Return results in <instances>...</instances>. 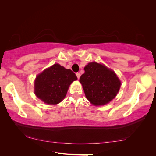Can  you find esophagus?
<instances>
[{
    "mask_svg": "<svg viewBox=\"0 0 156 156\" xmlns=\"http://www.w3.org/2000/svg\"><path fill=\"white\" fill-rule=\"evenodd\" d=\"M76 76H77V79L79 80V79L80 78L81 74H80V73H79V72H76Z\"/></svg>",
    "mask_w": 156,
    "mask_h": 156,
    "instance_id": "34e87169",
    "label": "esophagus"
}]
</instances>
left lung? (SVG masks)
<instances>
[{
	"label": "left lung",
	"instance_id": "8db88e82",
	"mask_svg": "<svg viewBox=\"0 0 156 156\" xmlns=\"http://www.w3.org/2000/svg\"><path fill=\"white\" fill-rule=\"evenodd\" d=\"M87 99L94 106L105 105L114 99L121 87V81L113 70L97 62L85 66L80 76Z\"/></svg>",
	"mask_w": 156,
	"mask_h": 156
}]
</instances>
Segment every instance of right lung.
<instances>
[{
    "instance_id": "1",
    "label": "right lung",
    "mask_w": 156,
    "mask_h": 156,
    "mask_svg": "<svg viewBox=\"0 0 156 156\" xmlns=\"http://www.w3.org/2000/svg\"><path fill=\"white\" fill-rule=\"evenodd\" d=\"M77 80L71 69L55 64L36 76L35 94L48 104H57L65 97L72 82Z\"/></svg>"
}]
</instances>
